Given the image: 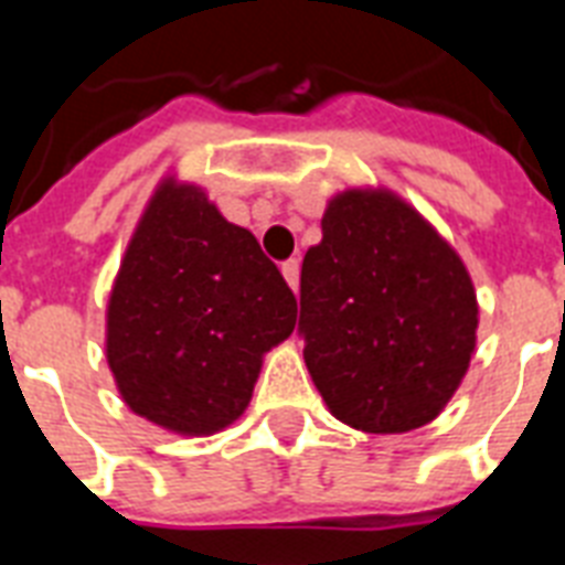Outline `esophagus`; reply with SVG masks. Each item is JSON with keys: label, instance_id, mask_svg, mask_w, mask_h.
I'll use <instances>...</instances> for the list:
<instances>
[{"label": "esophagus", "instance_id": "esophagus-1", "mask_svg": "<svg viewBox=\"0 0 565 565\" xmlns=\"http://www.w3.org/2000/svg\"><path fill=\"white\" fill-rule=\"evenodd\" d=\"M299 269H301L299 257H290V260H284L281 264L284 278H287V284H290L292 290H299Z\"/></svg>", "mask_w": 565, "mask_h": 565}]
</instances>
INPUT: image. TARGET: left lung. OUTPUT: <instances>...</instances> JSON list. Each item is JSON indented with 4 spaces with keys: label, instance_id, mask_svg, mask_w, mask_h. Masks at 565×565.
Instances as JSON below:
<instances>
[{
    "label": "left lung",
    "instance_id": "8db88e82",
    "mask_svg": "<svg viewBox=\"0 0 565 565\" xmlns=\"http://www.w3.org/2000/svg\"><path fill=\"white\" fill-rule=\"evenodd\" d=\"M305 363L337 419L404 434L437 419L478 343V296L455 246L386 188L328 199L301 264Z\"/></svg>",
    "mask_w": 565,
    "mask_h": 565
}]
</instances>
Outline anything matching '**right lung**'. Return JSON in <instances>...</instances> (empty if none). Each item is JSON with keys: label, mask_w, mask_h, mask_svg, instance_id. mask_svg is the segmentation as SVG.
<instances>
[{"label": "right lung", "mask_w": 565, "mask_h": 565, "mask_svg": "<svg viewBox=\"0 0 565 565\" xmlns=\"http://www.w3.org/2000/svg\"><path fill=\"white\" fill-rule=\"evenodd\" d=\"M292 328L296 296L255 234L199 184L158 181L105 310V358L128 411L179 437L228 428Z\"/></svg>", "instance_id": "1"}]
</instances>
